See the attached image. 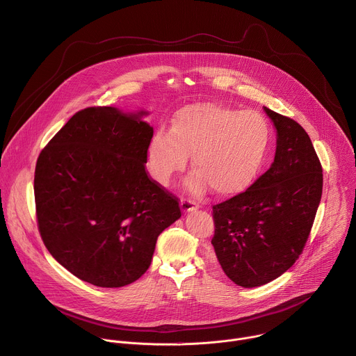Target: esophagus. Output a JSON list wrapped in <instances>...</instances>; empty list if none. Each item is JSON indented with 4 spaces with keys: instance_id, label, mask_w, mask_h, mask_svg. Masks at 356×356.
Listing matches in <instances>:
<instances>
[{
    "instance_id": "obj_1",
    "label": "esophagus",
    "mask_w": 356,
    "mask_h": 356,
    "mask_svg": "<svg viewBox=\"0 0 356 356\" xmlns=\"http://www.w3.org/2000/svg\"><path fill=\"white\" fill-rule=\"evenodd\" d=\"M180 207H181V211H183V212H190V211H194V209L198 208V205H197L194 201L187 200V198H181Z\"/></svg>"
}]
</instances>
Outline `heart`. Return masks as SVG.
<instances>
[{
  "label": "heart",
  "mask_w": 356,
  "mask_h": 356,
  "mask_svg": "<svg viewBox=\"0 0 356 356\" xmlns=\"http://www.w3.org/2000/svg\"><path fill=\"white\" fill-rule=\"evenodd\" d=\"M268 141L270 124L261 113L194 103L176 113L170 130L154 134L147 152L148 170L158 184L169 186L193 154L197 172L187 187L201 194L211 186L218 195H230L252 183Z\"/></svg>",
  "instance_id": "heart-1"
}]
</instances>
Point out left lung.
I'll return each instance as SVG.
<instances>
[{"label": "left lung", "mask_w": 356, "mask_h": 356, "mask_svg": "<svg viewBox=\"0 0 356 356\" xmlns=\"http://www.w3.org/2000/svg\"><path fill=\"white\" fill-rule=\"evenodd\" d=\"M277 129L271 168L246 191L212 207L211 241L223 273L254 288L289 270L302 254L323 191V169L303 127L264 107Z\"/></svg>", "instance_id": "obj_1"}]
</instances>
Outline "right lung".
I'll return each instance as SVG.
<instances>
[{
  "label": "right lung",
  "mask_w": 356,
  "mask_h": 356,
  "mask_svg": "<svg viewBox=\"0 0 356 356\" xmlns=\"http://www.w3.org/2000/svg\"><path fill=\"white\" fill-rule=\"evenodd\" d=\"M145 114L79 110L38 158L42 241L64 268L95 286L137 281L151 266L158 236L181 216L177 197L148 176L154 129L141 120Z\"/></svg>",
  "instance_id": "obj_1"
}]
</instances>
